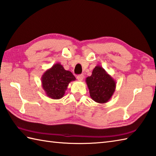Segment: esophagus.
<instances>
[{"label":"esophagus","instance_id":"34e87169","mask_svg":"<svg viewBox=\"0 0 156 156\" xmlns=\"http://www.w3.org/2000/svg\"><path fill=\"white\" fill-rule=\"evenodd\" d=\"M84 75H82V74H81V75H78V76H77V79H78V80H79V81H82V80H83L84 79Z\"/></svg>","mask_w":156,"mask_h":156}]
</instances>
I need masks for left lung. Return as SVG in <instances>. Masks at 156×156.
<instances>
[{
    "label": "left lung",
    "instance_id": "8db88e82",
    "mask_svg": "<svg viewBox=\"0 0 156 156\" xmlns=\"http://www.w3.org/2000/svg\"><path fill=\"white\" fill-rule=\"evenodd\" d=\"M90 96L94 101L105 103L114 93L116 82L101 66H97L92 75L86 78Z\"/></svg>",
    "mask_w": 156,
    "mask_h": 156
}]
</instances>
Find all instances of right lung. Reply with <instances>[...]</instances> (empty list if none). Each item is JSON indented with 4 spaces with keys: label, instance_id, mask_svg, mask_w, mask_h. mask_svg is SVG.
<instances>
[{
    "label": "right lung",
    "instance_id": "1",
    "mask_svg": "<svg viewBox=\"0 0 156 156\" xmlns=\"http://www.w3.org/2000/svg\"><path fill=\"white\" fill-rule=\"evenodd\" d=\"M76 80L72 73L64 69L62 65L57 63L47 69L42 76V87L49 98H62L70 82Z\"/></svg>",
    "mask_w": 156,
    "mask_h": 156
}]
</instances>
